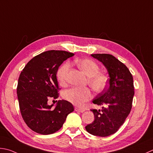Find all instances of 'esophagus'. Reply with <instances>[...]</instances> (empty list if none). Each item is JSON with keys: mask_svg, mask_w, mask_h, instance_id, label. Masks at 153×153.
Returning <instances> with one entry per match:
<instances>
[{"mask_svg": "<svg viewBox=\"0 0 153 153\" xmlns=\"http://www.w3.org/2000/svg\"><path fill=\"white\" fill-rule=\"evenodd\" d=\"M74 111L76 112H84L85 111V109H82V108H74Z\"/></svg>", "mask_w": 153, "mask_h": 153, "instance_id": "obj_1", "label": "esophagus"}]
</instances>
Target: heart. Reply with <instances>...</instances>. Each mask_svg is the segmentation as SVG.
<instances>
[{
  "label": "heart",
  "mask_w": 153,
  "mask_h": 153,
  "mask_svg": "<svg viewBox=\"0 0 153 153\" xmlns=\"http://www.w3.org/2000/svg\"><path fill=\"white\" fill-rule=\"evenodd\" d=\"M75 63L88 76V84L94 91L100 93L105 90L108 84V76L99 71V66L94 60L88 59H79L75 60ZM69 68L70 63L65 62L57 70L56 78L61 86H65L67 83ZM62 97L67 101L80 106L91 99V92L86 87H72L63 92Z\"/></svg>",
  "instance_id": "heart-1"
}]
</instances>
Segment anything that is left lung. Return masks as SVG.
<instances>
[{"label":"left lung","instance_id":"1","mask_svg":"<svg viewBox=\"0 0 153 153\" xmlns=\"http://www.w3.org/2000/svg\"><path fill=\"white\" fill-rule=\"evenodd\" d=\"M91 56L105 66L110 78L108 87L93 100L94 104L102 106V110L91 109L94 120L85 128L95 136L107 137L119 130L131 111L134 94L133 78L126 65L111 54Z\"/></svg>","mask_w":153,"mask_h":153}]
</instances>
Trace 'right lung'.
<instances>
[{"mask_svg": "<svg viewBox=\"0 0 153 153\" xmlns=\"http://www.w3.org/2000/svg\"><path fill=\"white\" fill-rule=\"evenodd\" d=\"M73 55L64 51L43 52L33 57L20 74L16 91L20 111L27 125L37 133L50 134L58 131L67 115L74 111L67 100H59L55 108L47 103L50 99L59 97L57 70Z\"/></svg>", "mask_w": 153, "mask_h": 153, "instance_id": "obj_1", "label": "right lung"}]
</instances>
